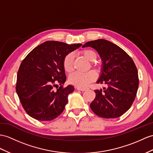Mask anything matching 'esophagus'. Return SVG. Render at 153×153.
<instances>
[{"mask_svg": "<svg viewBox=\"0 0 153 153\" xmlns=\"http://www.w3.org/2000/svg\"><path fill=\"white\" fill-rule=\"evenodd\" d=\"M76 88V89L77 90H80V91H85V88H79V87H77V88Z\"/></svg>", "mask_w": 153, "mask_h": 153, "instance_id": "obj_1", "label": "esophagus"}]
</instances>
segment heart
<instances>
[{"mask_svg":"<svg viewBox=\"0 0 153 153\" xmlns=\"http://www.w3.org/2000/svg\"><path fill=\"white\" fill-rule=\"evenodd\" d=\"M82 55H83L88 61L92 62L91 68L95 71L99 69V65L97 63L95 62L97 56L95 51L90 49H85L81 51ZM74 54L69 53L65 56L63 59V68L65 72L71 73L73 70ZM96 79V74L93 71H89L86 73L75 72L71 74L69 77V82L79 88H85L94 82Z\"/></svg>","mask_w":153,"mask_h":153,"instance_id":"1","label":"heart"}]
</instances>
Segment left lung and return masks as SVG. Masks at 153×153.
<instances>
[{
  "instance_id": "1",
  "label": "left lung",
  "mask_w": 153,
  "mask_h": 153,
  "mask_svg": "<svg viewBox=\"0 0 153 153\" xmlns=\"http://www.w3.org/2000/svg\"><path fill=\"white\" fill-rule=\"evenodd\" d=\"M98 52L102 61V73L97 84L106 88L96 89L95 98L90 104L94 112L103 118L121 116L132 106L139 85L134 62L121 48L109 41L100 39L85 43Z\"/></svg>"
}]
</instances>
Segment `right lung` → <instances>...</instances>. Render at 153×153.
<instances>
[{
    "label": "right lung",
    "instance_id": "1",
    "mask_svg": "<svg viewBox=\"0 0 153 153\" xmlns=\"http://www.w3.org/2000/svg\"><path fill=\"white\" fill-rule=\"evenodd\" d=\"M81 45L48 41L33 48L21 62L16 88L30 116L39 121H51L62 113L68 95L74 91L72 85L63 87L66 80L63 59ZM58 83L61 86L55 91Z\"/></svg>",
    "mask_w": 153,
    "mask_h": 153
}]
</instances>
